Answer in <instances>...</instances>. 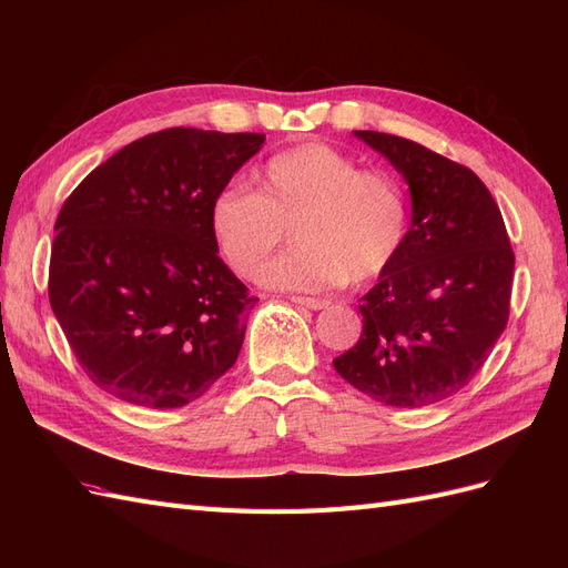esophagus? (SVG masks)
<instances>
[{"label": "esophagus", "instance_id": "esophagus-1", "mask_svg": "<svg viewBox=\"0 0 568 568\" xmlns=\"http://www.w3.org/2000/svg\"><path fill=\"white\" fill-rule=\"evenodd\" d=\"M291 301H294L296 305L311 307V311H324V307L329 305V301L326 298H311V296H291Z\"/></svg>", "mask_w": 568, "mask_h": 568}]
</instances>
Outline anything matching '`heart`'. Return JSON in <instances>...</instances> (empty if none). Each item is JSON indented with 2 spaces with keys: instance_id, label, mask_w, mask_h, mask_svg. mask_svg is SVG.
<instances>
[{
  "instance_id": "1",
  "label": "heart",
  "mask_w": 568,
  "mask_h": 568,
  "mask_svg": "<svg viewBox=\"0 0 568 568\" xmlns=\"http://www.w3.org/2000/svg\"><path fill=\"white\" fill-rule=\"evenodd\" d=\"M295 232L300 246L261 271L286 291L367 284L398 261L409 227L403 186L329 144L277 151L251 180V192L222 189L209 205V230L225 263L253 277L270 252Z\"/></svg>"
}]
</instances>
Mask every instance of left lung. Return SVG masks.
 <instances>
[{
  "label": "left lung",
  "mask_w": 568,
  "mask_h": 568,
  "mask_svg": "<svg viewBox=\"0 0 568 568\" xmlns=\"http://www.w3.org/2000/svg\"><path fill=\"white\" fill-rule=\"evenodd\" d=\"M409 184L405 246L359 298L363 334L334 359L369 398L424 407L450 398L484 367L509 320L514 251L488 186L417 142L355 130Z\"/></svg>",
  "instance_id": "8db88e82"
}]
</instances>
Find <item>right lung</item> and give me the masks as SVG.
<instances>
[{
    "label": "right lung",
    "mask_w": 568,
    "mask_h": 568,
    "mask_svg": "<svg viewBox=\"0 0 568 568\" xmlns=\"http://www.w3.org/2000/svg\"><path fill=\"white\" fill-rule=\"evenodd\" d=\"M263 142L257 132H153L65 199L49 303L84 374L113 398L182 407L236 363L257 298L217 255L209 205Z\"/></svg>",
    "instance_id": "obj_1"
}]
</instances>
